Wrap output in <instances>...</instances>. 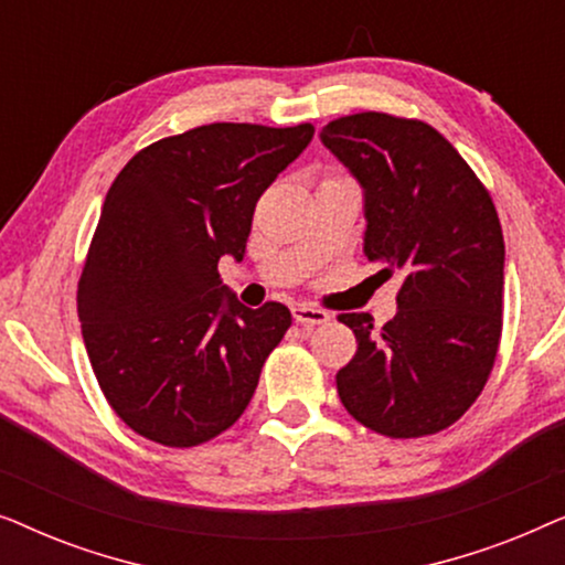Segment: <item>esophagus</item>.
I'll return each mask as SVG.
<instances>
[{
  "instance_id": "1",
  "label": "esophagus",
  "mask_w": 565,
  "mask_h": 565,
  "mask_svg": "<svg viewBox=\"0 0 565 565\" xmlns=\"http://www.w3.org/2000/svg\"><path fill=\"white\" fill-rule=\"evenodd\" d=\"M292 319H296L300 327H321V323H327L331 316L327 311H321V308H313V306H306V303H298L292 308Z\"/></svg>"
}]
</instances>
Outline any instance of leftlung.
Segmentation results:
<instances>
[{"instance_id":"8db88e82","label":"left lung","mask_w":565,"mask_h":565,"mask_svg":"<svg viewBox=\"0 0 565 565\" xmlns=\"http://www.w3.org/2000/svg\"><path fill=\"white\" fill-rule=\"evenodd\" d=\"M321 143L362 188V252L404 277L383 329L342 313L358 354L337 373L347 412L377 435L450 427L489 381L504 306V236L491 195L443 134L422 120L358 113ZM377 273V275H381Z\"/></svg>"}]
</instances>
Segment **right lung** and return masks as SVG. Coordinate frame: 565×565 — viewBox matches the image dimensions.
I'll return each instance as SVG.
<instances>
[{
    "label": "right lung",
    "instance_id": "add662e5",
    "mask_svg": "<svg viewBox=\"0 0 565 565\" xmlns=\"http://www.w3.org/2000/svg\"><path fill=\"white\" fill-rule=\"evenodd\" d=\"M311 138L211 122L146 146L107 190L76 308L107 404L141 437L195 447L249 406L292 319L246 308L218 259H244L254 205Z\"/></svg>",
    "mask_w": 565,
    "mask_h": 565
}]
</instances>
